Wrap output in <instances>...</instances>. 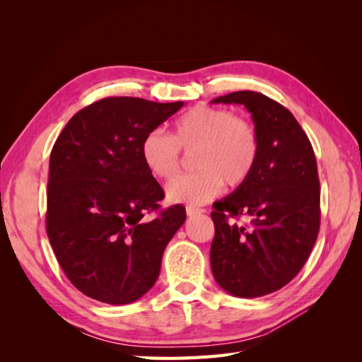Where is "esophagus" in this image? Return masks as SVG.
I'll list each match as a JSON object with an SVG mask.
<instances>
[{
  "label": "esophagus",
  "instance_id": "34e87169",
  "mask_svg": "<svg viewBox=\"0 0 362 362\" xmlns=\"http://www.w3.org/2000/svg\"><path fill=\"white\" fill-rule=\"evenodd\" d=\"M185 211H187L189 217H193V216H198V214L204 213L202 208H198V206H187V208H185Z\"/></svg>",
  "mask_w": 362,
  "mask_h": 362
}]
</instances>
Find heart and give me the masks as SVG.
<instances>
[{
  "instance_id": "b5f03b06",
  "label": "heart",
  "mask_w": 362,
  "mask_h": 362,
  "mask_svg": "<svg viewBox=\"0 0 362 362\" xmlns=\"http://www.w3.org/2000/svg\"><path fill=\"white\" fill-rule=\"evenodd\" d=\"M181 151L193 154V173L169 182L172 202L204 205L222 192L223 184L238 189L254 173L259 157L255 124L228 108L196 105L173 124V133L151 131L140 146L148 172L169 181L181 168Z\"/></svg>"
}]
</instances>
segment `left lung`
<instances>
[{"instance_id": "1", "label": "left lung", "mask_w": 362, "mask_h": 362, "mask_svg": "<svg viewBox=\"0 0 362 362\" xmlns=\"http://www.w3.org/2000/svg\"><path fill=\"white\" fill-rule=\"evenodd\" d=\"M213 103L247 108L258 131L259 157L242 187L213 205L211 270L225 291L259 298L287 286L314 247L320 229L317 161L298 120L269 96L242 90ZM242 215L246 224L236 222Z\"/></svg>"}]
</instances>
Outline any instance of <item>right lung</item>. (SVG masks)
I'll return each mask as SVG.
<instances>
[{"mask_svg": "<svg viewBox=\"0 0 362 362\" xmlns=\"http://www.w3.org/2000/svg\"><path fill=\"white\" fill-rule=\"evenodd\" d=\"M182 105L104 98L75 113L52 146L47 234L64 275L95 300L140 299L185 222L182 205L160 210L164 192L140 154L145 136Z\"/></svg>", "mask_w": 362, "mask_h": 362, "instance_id": "right-lung-1", "label": "right lung"}]
</instances>
